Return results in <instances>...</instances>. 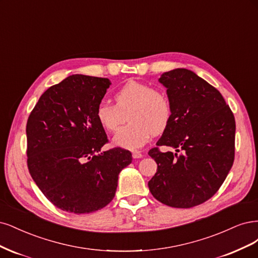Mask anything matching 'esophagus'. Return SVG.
Returning a JSON list of instances; mask_svg holds the SVG:
<instances>
[{"mask_svg":"<svg viewBox=\"0 0 258 258\" xmlns=\"http://www.w3.org/2000/svg\"><path fill=\"white\" fill-rule=\"evenodd\" d=\"M132 155H133V157H134V159H141V157H143V153H141L140 151H133V153H132Z\"/></svg>","mask_w":258,"mask_h":258,"instance_id":"34e87169","label":"esophagus"}]
</instances>
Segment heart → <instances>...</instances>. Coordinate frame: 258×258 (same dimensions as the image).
<instances>
[{"mask_svg": "<svg viewBox=\"0 0 258 258\" xmlns=\"http://www.w3.org/2000/svg\"><path fill=\"white\" fill-rule=\"evenodd\" d=\"M114 104L101 103L95 110L99 125L113 133L125 121L127 123L114 135L113 145L134 150L143 147L153 134H161L172 118L169 97L144 82L130 80L114 94Z\"/></svg>", "mask_w": 258, "mask_h": 258, "instance_id": "b5f03b06", "label": "heart"}]
</instances>
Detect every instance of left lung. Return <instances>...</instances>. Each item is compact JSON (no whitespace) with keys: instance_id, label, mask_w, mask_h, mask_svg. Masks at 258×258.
<instances>
[{"instance_id":"8db88e82","label":"left lung","mask_w":258,"mask_h":258,"mask_svg":"<svg viewBox=\"0 0 258 258\" xmlns=\"http://www.w3.org/2000/svg\"><path fill=\"white\" fill-rule=\"evenodd\" d=\"M172 118L156 146L176 153L149 151L157 170L148 182L157 201L173 208H192L218 192L234 164L236 122L219 91L186 69L164 73Z\"/></svg>"}]
</instances>
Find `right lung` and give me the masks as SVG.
Segmentation results:
<instances>
[{
	"label": "right lung",
	"mask_w": 258,
	"mask_h": 258,
	"mask_svg": "<svg viewBox=\"0 0 258 258\" xmlns=\"http://www.w3.org/2000/svg\"><path fill=\"white\" fill-rule=\"evenodd\" d=\"M110 85L108 78L72 75L46 90L30 113L29 171L63 211L101 210L114 197L120 171L132 163L125 149L102 151L108 139L95 110Z\"/></svg>",
	"instance_id": "1"
}]
</instances>
